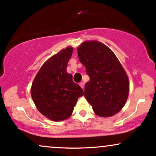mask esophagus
<instances>
[{"mask_svg": "<svg viewBox=\"0 0 156 156\" xmlns=\"http://www.w3.org/2000/svg\"><path fill=\"white\" fill-rule=\"evenodd\" d=\"M79 85L82 89H84V83H83V82H80V83H79Z\"/></svg>", "mask_w": 156, "mask_h": 156, "instance_id": "esophagus-1", "label": "esophagus"}]
</instances>
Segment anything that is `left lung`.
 Listing matches in <instances>:
<instances>
[{
  "mask_svg": "<svg viewBox=\"0 0 156 156\" xmlns=\"http://www.w3.org/2000/svg\"><path fill=\"white\" fill-rule=\"evenodd\" d=\"M77 51L90 78L85 84V98L97 115L112 117L120 112L128 100V75L114 52L101 42L85 41Z\"/></svg>",
  "mask_w": 156,
  "mask_h": 156,
  "instance_id": "8db88e82",
  "label": "left lung"
}]
</instances>
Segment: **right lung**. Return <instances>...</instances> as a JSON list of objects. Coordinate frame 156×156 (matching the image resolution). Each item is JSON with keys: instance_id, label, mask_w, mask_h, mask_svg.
Here are the masks:
<instances>
[{"instance_id": "1", "label": "right lung", "mask_w": 156, "mask_h": 156, "mask_svg": "<svg viewBox=\"0 0 156 156\" xmlns=\"http://www.w3.org/2000/svg\"><path fill=\"white\" fill-rule=\"evenodd\" d=\"M73 48L68 46L49 58L36 75L31 87L34 103L42 115L60 122L71 116L83 90L67 72Z\"/></svg>"}]
</instances>
